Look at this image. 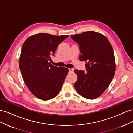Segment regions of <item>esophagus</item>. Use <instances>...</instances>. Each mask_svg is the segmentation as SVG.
<instances>
[{
	"instance_id": "esophagus-1",
	"label": "esophagus",
	"mask_w": 133,
	"mask_h": 133,
	"mask_svg": "<svg viewBox=\"0 0 133 133\" xmlns=\"http://www.w3.org/2000/svg\"><path fill=\"white\" fill-rule=\"evenodd\" d=\"M74 71V69H72V68H69V73H73Z\"/></svg>"
}]
</instances>
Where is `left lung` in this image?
<instances>
[{"label":"left lung","instance_id":"left-lung-1","mask_svg":"<svg viewBox=\"0 0 133 133\" xmlns=\"http://www.w3.org/2000/svg\"><path fill=\"white\" fill-rule=\"evenodd\" d=\"M80 47L79 60L85 61L87 71L74 70L78 79L74 86L83 97L98 98L114 78L115 62L112 47L105 36L89 31L71 36Z\"/></svg>","mask_w":133,"mask_h":133}]
</instances>
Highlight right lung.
Wrapping results in <instances>:
<instances>
[{"label": "right lung", "mask_w": 133, "mask_h": 133, "mask_svg": "<svg viewBox=\"0 0 133 133\" xmlns=\"http://www.w3.org/2000/svg\"><path fill=\"white\" fill-rule=\"evenodd\" d=\"M68 37L69 35L38 33L28 38L23 44L20 70L28 89L39 99H53L61 89L69 70L51 65L49 60L59 44Z\"/></svg>", "instance_id": "1"}]
</instances>
